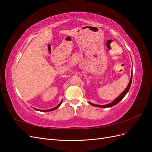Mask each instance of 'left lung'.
<instances>
[{"label": "left lung", "mask_w": 152, "mask_h": 152, "mask_svg": "<svg viewBox=\"0 0 152 152\" xmlns=\"http://www.w3.org/2000/svg\"><path fill=\"white\" fill-rule=\"evenodd\" d=\"M132 74L131 75V79H130V81H129V83L127 87H126V89L124 90V91L123 92V93L119 95L118 97L113 100V102L112 103H110L109 104H104V105H99V104H93L89 102V103L91 104L94 106V107H100V108H108V107H113V106L117 104V103H118L119 102H121V101L124 98V96H125L126 95V94L128 93V91H129V89H130V87L131 86V83H132Z\"/></svg>", "instance_id": "8db88e82"}]
</instances>
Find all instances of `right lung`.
Masks as SVG:
<instances>
[{
	"mask_svg": "<svg viewBox=\"0 0 152 152\" xmlns=\"http://www.w3.org/2000/svg\"><path fill=\"white\" fill-rule=\"evenodd\" d=\"M61 103H62V101L61 102L59 103V104L58 105V106H56V107H54V108H51V109H49V110H39V109H37V108H34L35 110H37V111H40V112H50V111H53V110H56V109H57V108H58V107H59V106L61 105Z\"/></svg>",
	"mask_w": 152,
	"mask_h": 152,
	"instance_id": "right-lung-1",
	"label": "right lung"
}]
</instances>
